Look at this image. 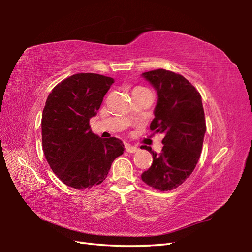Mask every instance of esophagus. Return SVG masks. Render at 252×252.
<instances>
[{
	"label": "esophagus",
	"instance_id": "obj_1",
	"mask_svg": "<svg viewBox=\"0 0 252 252\" xmlns=\"http://www.w3.org/2000/svg\"><path fill=\"white\" fill-rule=\"evenodd\" d=\"M126 151L127 153H135L138 151V148L136 146H133V145H130V144H126Z\"/></svg>",
	"mask_w": 252,
	"mask_h": 252
}]
</instances>
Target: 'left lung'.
Wrapping results in <instances>:
<instances>
[{
	"label": "left lung",
	"mask_w": 252,
	"mask_h": 252,
	"mask_svg": "<svg viewBox=\"0 0 252 252\" xmlns=\"http://www.w3.org/2000/svg\"><path fill=\"white\" fill-rule=\"evenodd\" d=\"M157 91L158 100L151 123L154 133H162V151L153 155V163L142 180L155 189L167 191L180 186L199 160L206 133L201 96L189 80L165 69L142 73Z\"/></svg>",
	"instance_id": "left-lung-1"
}]
</instances>
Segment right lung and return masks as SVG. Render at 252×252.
Returning <instances> with one entry per match:
<instances>
[{"label": "right lung", "mask_w": 252, "mask_h": 252, "mask_svg": "<svg viewBox=\"0 0 252 252\" xmlns=\"http://www.w3.org/2000/svg\"><path fill=\"white\" fill-rule=\"evenodd\" d=\"M112 83L110 77L77 73L47 96L41 121L42 147L53 172L67 186L85 189L100 184L125 151L119 138L103 140L90 126Z\"/></svg>", "instance_id": "1"}]
</instances>
